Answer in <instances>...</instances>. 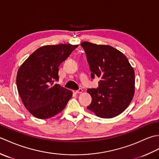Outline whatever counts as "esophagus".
<instances>
[{"mask_svg": "<svg viewBox=\"0 0 159 159\" xmlns=\"http://www.w3.org/2000/svg\"><path fill=\"white\" fill-rule=\"evenodd\" d=\"M83 92V90L82 89H79L75 91V93H82Z\"/></svg>", "mask_w": 159, "mask_h": 159, "instance_id": "obj_1", "label": "esophagus"}]
</instances>
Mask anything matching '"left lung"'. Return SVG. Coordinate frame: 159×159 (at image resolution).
I'll return each instance as SVG.
<instances>
[{
	"instance_id": "left-lung-1",
	"label": "left lung",
	"mask_w": 159,
	"mask_h": 159,
	"mask_svg": "<svg viewBox=\"0 0 159 159\" xmlns=\"http://www.w3.org/2000/svg\"><path fill=\"white\" fill-rule=\"evenodd\" d=\"M86 53L92 79L100 80L96 89H88L92 98L87 107L96 116L112 118L121 113L131 102L134 94V71L127 57L109 45L88 42L80 44Z\"/></svg>"
}]
</instances>
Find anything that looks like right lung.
Here are the masks:
<instances>
[{
  "mask_svg": "<svg viewBox=\"0 0 159 159\" xmlns=\"http://www.w3.org/2000/svg\"><path fill=\"white\" fill-rule=\"evenodd\" d=\"M78 45L60 43L40 47L18 70L17 88L25 108L39 119L54 117L65 109L72 92L59 84V67Z\"/></svg>",
  "mask_w": 159,
  "mask_h": 159,
  "instance_id": "obj_1",
  "label": "right lung"
}]
</instances>
